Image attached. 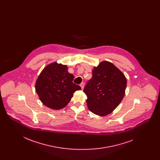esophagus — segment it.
Instances as JSON below:
<instances>
[{"label":"esophagus","mask_w":160,"mask_h":160,"mask_svg":"<svg viewBox=\"0 0 160 160\" xmlns=\"http://www.w3.org/2000/svg\"><path fill=\"white\" fill-rule=\"evenodd\" d=\"M80 87H81V88H82V89H83L84 88V83H82L80 84Z\"/></svg>","instance_id":"34e87169"}]
</instances>
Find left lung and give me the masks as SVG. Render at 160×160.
Wrapping results in <instances>:
<instances>
[{
  "label": "left lung",
  "mask_w": 160,
  "mask_h": 160,
  "mask_svg": "<svg viewBox=\"0 0 160 160\" xmlns=\"http://www.w3.org/2000/svg\"><path fill=\"white\" fill-rule=\"evenodd\" d=\"M127 78L119 69L108 61L101 62L92 69V77L84 92L89 110L100 116L111 113L124 97Z\"/></svg>",
  "instance_id": "left-lung-1"
}]
</instances>
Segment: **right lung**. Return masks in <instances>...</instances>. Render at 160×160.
Instances as JSON below:
<instances>
[{"label":"right lung","mask_w":160,"mask_h":160,"mask_svg":"<svg viewBox=\"0 0 160 160\" xmlns=\"http://www.w3.org/2000/svg\"><path fill=\"white\" fill-rule=\"evenodd\" d=\"M67 65L56 62L42 69L35 83V91L42 103L53 110L66 106L73 93L81 90L80 86L72 82L74 77L68 72Z\"/></svg>","instance_id":"add662e5"}]
</instances>
